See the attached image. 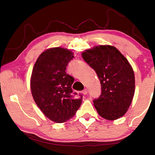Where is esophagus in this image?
I'll use <instances>...</instances> for the list:
<instances>
[{
  "instance_id": "1",
  "label": "esophagus",
  "mask_w": 155,
  "mask_h": 155,
  "mask_svg": "<svg viewBox=\"0 0 155 155\" xmlns=\"http://www.w3.org/2000/svg\"><path fill=\"white\" fill-rule=\"evenodd\" d=\"M87 92H88V91H87V89H85V90H83V91H82V93H83V94H85H85H87Z\"/></svg>"
}]
</instances>
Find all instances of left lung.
Segmentation results:
<instances>
[{"instance_id":"obj_1","label":"left lung","mask_w":155,"mask_h":155,"mask_svg":"<svg viewBox=\"0 0 155 155\" xmlns=\"http://www.w3.org/2000/svg\"><path fill=\"white\" fill-rule=\"evenodd\" d=\"M82 57L95 70L101 84V96L93 100L98 114L109 120L123 116L135 93L134 72L127 59L109 45L86 50Z\"/></svg>"}]
</instances>
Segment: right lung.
<instances>
[{"instance_id":"add662e5","label":"right lung","mask_w":155,"mask_h":155,"mask_svg":"<svg viewBox=\"0 0 155 155\" xmlns=\"http://www.w3.org/2000/svg\"><path fill=\"white\" fill-rule=\"evenodd\" d=\"M73 57L71 51L60 47L46 50L37 59L31 75L34 101L47 117L57 123L74 116L82 103V94L72 90L74 78L65 72Z\"/></svg>"}]
</instances>
